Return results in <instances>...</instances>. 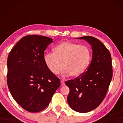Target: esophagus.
Segmentation results:
<instances>
[{"instance_id": "34e87169", "label": "esophagus", "mask_w": 123, "mask_h": 123, "mask_svg": "<svg viewBox=\"0 0 123 123\" xmlns=\"http://www.w3.org/2000/svg\"><path fill=\"white\" fill-rule=\"evenodd\" d=\"M60 83H61V86H64V85H65L64 82L63 81V80H61V81H60Z\"/></svg>"}]
</instances>
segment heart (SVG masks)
I'll use <instances>...</instances> for the list:
<instances>
[{"label":"heart","mask_w":123,"mask_h":123,"mask_svg":"<svg viewBox=\"0 0 123 123\" xmlns=\"http://www.w3.org/2000/svg\"><path fill=\"white\" fill-rule=\"evenodd\" d=\"M54 53L49 52L44 56L47 68L54 74H59L64 67L63 76L77 78L87 70L91 59V52L87 46L64 41L55 47Z\"/></svg>","instance_id":"b5f03b06"}]
</instances>
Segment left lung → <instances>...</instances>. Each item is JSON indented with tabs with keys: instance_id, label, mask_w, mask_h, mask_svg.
I'll list each match as a JSON object with an SVG mask.
<instances>
[{
	"instance_id": "1",
	"label": "left lung",
	"mask_w": 123,
	"mask_h": 123,
	"mask_svg": "<svg viewBox=\"0 0 123 123\" xmlns=\"http://www.w3.org/2000/svg\"><path fill=\"white\" fill-rule=\"evenodd\" d=\"M75 38L90 43L92 58L86 72L74 80L65 82L70 90L67 101L73 110L85 113L97 108L106 96L112 77L111 56L97 38L89 36Z\"/></svg>"
}]
</instances>
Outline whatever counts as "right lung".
<instances>
[{
	"label": "right lung",
	"mask_w": 123,
	"mask_h": 123,
	"mask_svg": "<svg viewBox=\"0 0 123 123\" xmlns=\"http://www.w3.org/2000/svg\"><path fill=\"white\" fill-rule=\"evenodd\" d=\"M53 40L40 35L21 38L7 60V84L15 101L31 112L43 110L60 87V80L51 73L44 61V51Z\"/></svg>",
	"instance_id": "obj_1"
}]
</instances>
